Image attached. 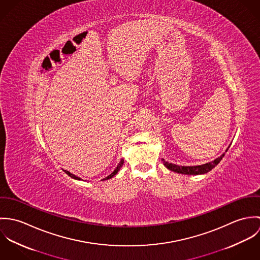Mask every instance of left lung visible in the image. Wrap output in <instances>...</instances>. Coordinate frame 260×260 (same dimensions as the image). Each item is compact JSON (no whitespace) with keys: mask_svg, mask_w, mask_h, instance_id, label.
I'll return each instance as SVG.
<instances>
[{"mask_svg":"<svg viewBox=\"0 0 260 260\" xmlns=\"http://www.w3.org/2000/svg\"><path fill=\"white\" fill-rule=\"evenodd\" d=\"M228 148L226 149V152H227ZM224 155H225V153H223L220 157L216 158L215 160H213L211 162H208V163H205V164H202V165H197V166L176 165V164H173V163H169V162L165 161L164 159H162V161H163L164 166L167 169H169L171 171H174L176 173L186 174V175H200V174H205V173L209 172L210 170H212L222 160Z\"/></svg>","mask_w":260,"mask_h":260,"instance_id":"obj_1","label":"left lung"}]
</instances>
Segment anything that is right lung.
<instances>
[{
    "label": "right lung",
    "mask_w": 260,
    "mask_h": 260,
    "mask_svg": "<svg viewBox=\"0 0 260 260\" xmlns=\"http://www.w3.org/2000/svg\"><path fill=\"white\" fill-rule=\"evenodd\" d=\"M123 164H124V160L122 159V160H121V161L119 162V164L117 165V167L115 168V170H114V171L112 172L111 174H110L109 176H107L106 178H104L103 180H108V179H111L112 177H114V176H115V175H116V174H117V173L119 172V170L121 169V167L123 166ZM64 171H65V173H66V174H68V175H69V176H70L71 178H73V179H76V180H82V179H81L80 177L76 176V175H74L73 173H71V172H69V171H67V170H64Z\"/></svg>",
    "instance_id": "obj_1"
}]
</instances>
